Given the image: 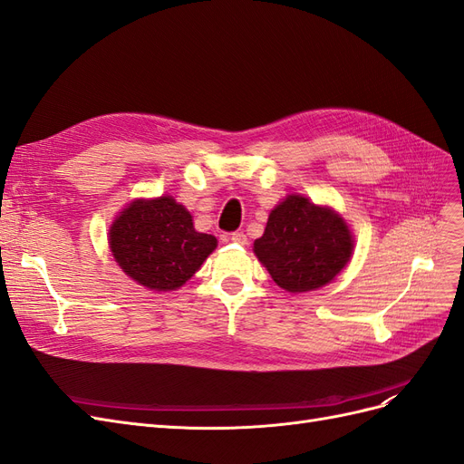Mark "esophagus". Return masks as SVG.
I'll return each instance as SVG.
<instances>
[{"mask_svg":"<svg viewBox=\"0 0 464 464\" xmlns=\"http://www.w3.org/2000/svg\"><path fill=\"white\" fill-rule=\"evenodd\" d=\"M230 240H232L234 244H240V246H246V244H247V236H246L244 232H240V230H237V232H232V234H230Z\"/></svg>","mask_w":464,"mask_h":464,"instance_id":"obj_1","label":"esophagus"}]
</instances>
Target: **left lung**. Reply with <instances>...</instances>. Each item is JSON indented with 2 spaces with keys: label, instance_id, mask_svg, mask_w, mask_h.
I'll return each mask as SVG.
<instances>
[{
  "label": "left lung",
  "instance_id": "8db88e82",
  "mask_svg": "<svg viewBox=\"0 0 464 464\" xmlns=\"http://www.w3.org/2000/svg\"><path fill=\"white\" fill-rule=\"evenodd\" d=\"M254 251L280 288L307 292L331 283L344 269L353 254V234L331 208L288 195L271 210Z\"/></svg>",
  "mask_w": 464,
  "mask_h": 464
}]
</instances>
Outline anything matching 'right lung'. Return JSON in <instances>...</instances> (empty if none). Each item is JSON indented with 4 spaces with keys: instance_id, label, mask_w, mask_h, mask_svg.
I'll list each match as a JSON object with an SVG mask.
<instances>
[{
    "instance_id": "add662e5",
    "label": "right lung",
    "mask_w": 464,
    "mask_h": 464,
    "mask_svg": "<svg viewBox=\"0 0 464 464\" xmlns=\"http://www.w3.org/2000/svg\"><path fill=\"white\" fill-rule=\"evenodd\" d=\"M217 247L195 232L188 210L172 198L133 201L110 228V249L125 275L150 290H176Z\"/></svg>"
}]
</instances>
